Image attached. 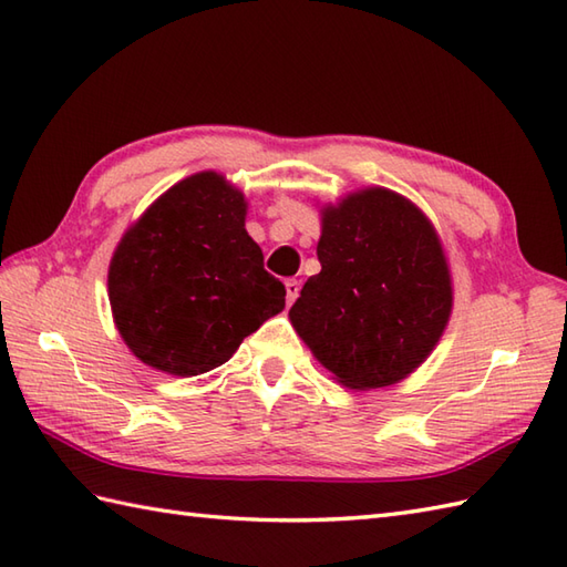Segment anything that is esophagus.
I'll list each match as a JSON object with an SVG mask.
<instances>
[{
	"label": "esophagus",
	"mask_w": 567,
	"mask_h": 567,
	"mask_svg": "<svg viewBox=\"0 0 567 567\" xmlns=\"http://www.w3.org/2000/svg\"><path fill=\"white\" fill-rule=\"evenodd\" d=\"M285 289H287V301L289 305H292V301L299 297V289H301V285H299V280H285Z\"/></svg>",
	"instance_id": "obj_1"
}]
</instances>
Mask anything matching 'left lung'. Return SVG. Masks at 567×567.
<instances>
[{
    "instance_id": "8db88e82",
    "label": "left lung",
    "mask_w": 567,
    "mask_h": 567,
    "mask_svg": "<svg viewBox=\"0 0 567 567\" xmlns=\"http://www.w3.org/2000/svg\"><path fill=\"white\" fill-rule=\"evenodd\" d=\"M321 272L289 321L343 386L381 389L415 372L452 313V275L432 221L386 188L321 209Z\"/></svg>"
}]
</instances>
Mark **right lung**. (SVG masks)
<instances>
[{"instance_id":"1","label":"right lung","mask_w":567,"mask_h":567,"mask_svg":"<svg viewBox=\"0 0 567 567\" xmlns=\"http://www.w3.org/2000/svg\"><path fill=\"white\" fill-rule=\"evenodd\" d=\"M109 299L125 346L144 364L197 377L285 309V285L246 231L244 193L203 171L171 186L117 244Z\"/></svg>"}]
</instances>
